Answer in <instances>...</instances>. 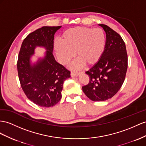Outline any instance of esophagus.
Returning <instances> with one entry per match:
<instances>
[{"instance_id": "34e87169", "label": "esophagus", "mask_w": 146, "mask_h": 146, "mask_svg": "<svg viewBox=\"0 0 146 146\" xmlns=\"http://www.w3.org/2000/svg\"><path fill=\"white\" fill-rule=\"evenodd\" d=\"M81 73V72H71V76L73 77V76H78V75Z\"/></svg>"}]
</instances>
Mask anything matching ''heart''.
I'll return each instance as SVG.
<instances>
[{"label":"heart","instance_id":"b5f03b06","mask_svg":"<svg viewBox=\"0 0 146 146\" xmlns=\"http://www.w3.org/2000/svg\"><path fill=\"white\" fill-rule=\"evenodd\" d=\"M60 42L54 44L60 62L67 65L76 53L78 60L72 65V68L77 69L83 64L94 65L99 60L105 49L106 37L103 29L100 28L75 27L63 32Z\"/></svg>","mask_w":146,"mask_h":146}]
</instances>
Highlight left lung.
I'll use <instances>...</instances> for the list:
<instances>
[{
	"label": "left lung",
	"instance_id": "obj_1",
	"mask_svg": "<svg viewBox=\"0 0 146 146\" xmlns=\"http://www.w3.org/2000/svg\"><path fill=\"white\" fill-rule=\"evenodd\" d=\"M106 34L105 49L101 57L86 72L89 83L83 86L84 94L92 101H105L121 88L128 68V55L121 37L108 26L100 24Z\"/></svg>",
	"mask_w": 146,
	"mask_h": 146
}]
</instances>
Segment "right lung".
<instances>
[{
    "label": "right lung",
    "instance_id": "obj_1",
    "mask_svg": "<svg viewBox=\"0 0 146 146\" xmlns=\"http://www.w3.org/2000/svg\"><path fill=\"white\" fill-rule=\"evenodd\" d=\"M58 27H43L28 35L21 44L17 69L21 86L27 98L36 105L50 107L62 98L63 84L70 72L60 64L53 55L54 35ZM37 47L44 48L42 57L33 61Z\"/></svg>",
    "mask_w": 146,
    "mask_h": 146
}]
</instances>
